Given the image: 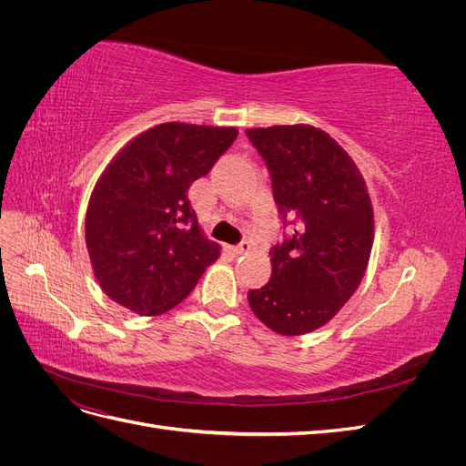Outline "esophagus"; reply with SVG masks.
<instances>
[{
    "instance_id": "obj_1",
    "label": "esophagus",
    "mask_w": 466,
    "mask_h": 466,
    "mask_svg": "<svg viewBox=\"0 0 466 466\" xmlns=\"http://www.w3.org/2000/svg\"><path fill=\"white\" fill-rule=\"evenodd\" d=\"M250 250V243L248 241H243V243H238L237 247H229V252L233 257H238V255H245V252H248Z\"/></svg>"
}]
</instances>
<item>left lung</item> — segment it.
I'll return each mask as SVG.
<instances>
[{
    "instance_id": "8db88e82",
    "label": "left lung",
    "mask_w": 466,
    "mask_h": 466,
    "mask_svg": "<svg viewBox=\"0 0 466 466\" xmlns=\"http://www.w3.org/2000/svg\"><path fill=\"white\" fill-rule=\"evenodd\" d=\"M247 136L270 171L284 225H293L270 250L272 276L248 291V305L270 330L301 336L334 319L368 270L375 237L368 185L344 147L315 126Z\"/></svg>"
}]
</instances>
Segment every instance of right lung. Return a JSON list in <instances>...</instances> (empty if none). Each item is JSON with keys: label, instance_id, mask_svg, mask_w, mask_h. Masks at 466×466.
I'll return each mask as SVG.
<instances>
[{"label": "right lung", "instance_id": "add662e5", "mask_svg": "<svg viewBox=\"0 0 466 466\" xmlns=\"http://www.w3.org/2000/svg\"><path fill=\"white\" fill-rule=\"evenodd\" d=\"M229 126L165 122L130 139L91 192L86 241L112 301L155 317L196 288L221 247L206 238L188 202L194 180L231 147Z\"/></svg>", "mask_w": 466, "mask_h": 466}]
</instances>
